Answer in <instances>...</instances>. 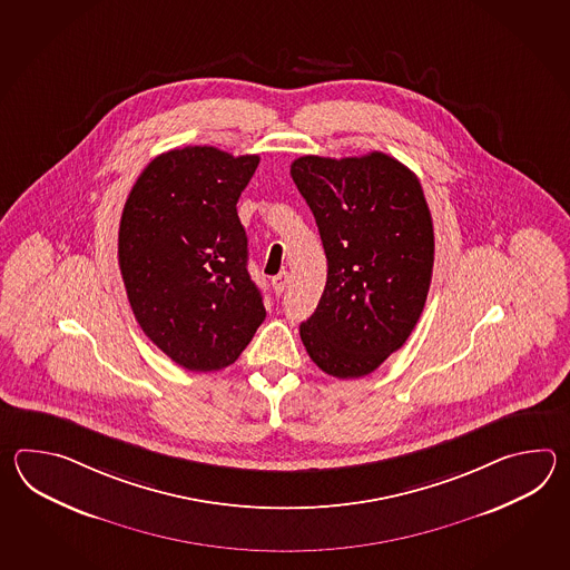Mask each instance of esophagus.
Instances as JSON below:
<instances>
[{
	"instance_id": "34e87169",
	"label": "esophagus",
	"mask_w": 570,
	"mask_h": 570,
	"mask_svg": "<svg viewBox=\"0 0 570 570\" xmlns=\"http://www.w3.org/2000/svg\"><path fill=\"white\" fill-rule=\"evenodd\" d=\"M287 285H289V273L287 271H281L277 277H273V287L277 293H283V291L287 289Z\"/></svg>"
}]
</instances>
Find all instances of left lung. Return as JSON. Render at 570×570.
I'll use <instances>...</instances> for the list:
<instances>
[{"mask_svg": "<svg viewBox=\"0 0 570 570\" xmlns=\"http://www.w3.org/2000/svg\"><path fill=\"white\" fill-rule=\"evenodd\" d=\"M314 214L327 281L303 346L336 379L368 375L400 351L424 312L434 267V226L420 179L383 153L291 163Z\"/></svg>", "mask_w": 570, "mask_h": 570, "instance_id": "1", "label": "left lung"}]
</instances>
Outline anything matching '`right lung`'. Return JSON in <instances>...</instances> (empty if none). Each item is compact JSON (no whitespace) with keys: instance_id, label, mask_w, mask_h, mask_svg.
I'll return each instance as SVG.
<instances>
[{"instance_id":"right-lung-1","label":"right lung","mask_w":570,"mask_h":570,"mask_svg":"<svg viewBox=\"0 0 570 570\" xmlns=\"http://www.w3.org/2000/svg\"><path fill=\"white\" fill-rule=\"evenodd\" d=\"M258 160L175 148L146 165L124 204L118 263L134 317L194 373L230 366L267 317L236 212Z\"/></svg>"}]
</instances>
